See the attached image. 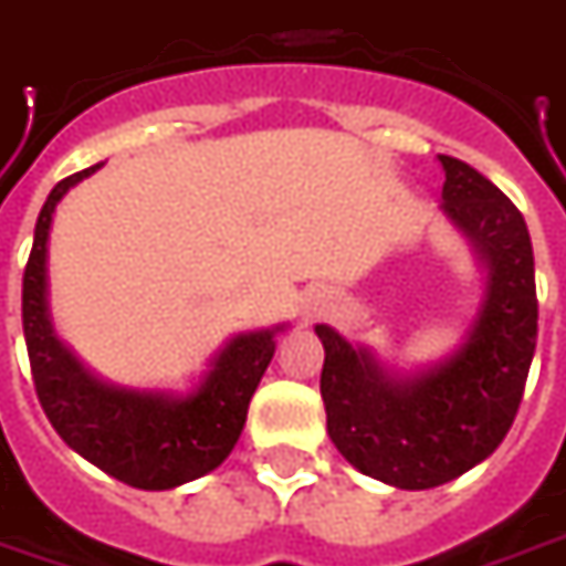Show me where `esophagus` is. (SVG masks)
<instances>
[{
    "label": "esophagus",
    "mask_w": 566,
    "mask_h": 566,
    "mask_svg": "<svg viewBox=\"0 0 566 566\" xmlns=\"http://www.w3.org/2000/svg\"><path fill=\"white\" fill-rule=\"evenodd\" d=\"M306 318H313V315H322L325 310H328V297L325 294H310V300H306Z\"/></svg>",
    "instance_id": "esophagus-1"
}]
</instances>
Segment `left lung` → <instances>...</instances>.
Returning <instances> with one entry per match:
<instances>
[{
    "instance_id": "8db88e82",
    "label": "left lung",
    "mask_w": 566,
    "mask_h": 566,
    "mask_svg": "<svg viewBox=\"0 0 566 566\" xmlns=\"http://www.w3.org/2000/svg\"><path fill=\"white\" fill-rule=\"evenodd\" d=\"M440 164V210L483 272L480 306L459 347L428 365L394 368L332 325H315L328 437L356 471L396 490H430L490 459L517 415L536 349V272L521 210L471 164L449 154Z\"/></svg>"
}]
</instances>
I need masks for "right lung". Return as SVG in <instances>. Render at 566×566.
<instances>
[{"label":"right lung","instance_id":"add662e5","mask_svg":"<svg viewBox=\"0 0 566 566\" xmlns=\"http://www.w3.org/2000/svg\"><path fill=\"white\" fill-rule=\"evenodd\" d=\"M98 167L61 179L36 219L24 272V337L33 384L52 428L76 455L136 490H172L229 459L287 322L229 337L188 390L120 387L86 368L52 325L49 234L61 198Z\"/></svg>","mask_w":566,"mask_h":566}]
</instances>
